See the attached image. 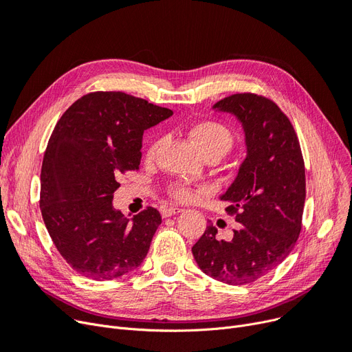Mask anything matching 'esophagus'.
I'll return each mask as SVG.
<instances>
[{
    "label": "esophagus",
    "mask_w": 352,
    "mask_h": 352,
    "mask_svg": "<svg viewBox=\"0 0 352 352\" xmlns=\"http://www.w3.org/2000/svg\"><path fill=\"white\" fill-rule=\"evenodd\" d=\"M183 212L182 208H177V206H169V208H163L162 209V214L163 217H169V216H173V214H177Z\"/></svg>",
    "instance_id": "esophagus-1"
}]
</instances>
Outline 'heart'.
Here are the masks:
<instances>
[{
    "label": "heart",
    "instance_id": "obj_1",
    "mask_svg": "<svg viewBox=\"0 0 352 352\" xmlns=\"http://www.w3.org/2000/svg\"><path fill=\"white\" fill-rule=\"evenodd\" d=\"M190 136L197 144V147L202 150L205 157L210 155H219L221 157H223L233 146L232 131L219 122H213V120L200 122L192 127ZM162 142L163 139L157 138L148 144L147 147L148 159H153L156 156ZM170 192L177 200H183V202L193 199L195 196V192L186 185H175L172 186Z\"/></svg>",
    "mask_w": 352,
    "mask_h": 352
}]
</instances>
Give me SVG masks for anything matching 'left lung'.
Returning a JSON list of instances; mask_svg holds the SVG:
<instances>
[{
  "label": "left lung",
  "instance_id": "1",
  "mask_svg": "<svg viewBox=\"0 0 352 352\" xmlns=\"http://www.w3.org/2000/svg\"><path fill=\"white\" fill-rule=\"evenodd\" d=\"M212 109L235 116L245 133L246 157L221 196L241 228L221 241L209 225L192 254L213 279L245 285L275 270L294 249L302 228L305 166L296 133L272 100L239 93Z\"/></svg>",
  "mask_w": 352,
  "mask_h": 352
}]
</instances>
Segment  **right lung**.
<instances>
[{"instance_id": "add662e5", "label": "right lung", "mask_w": 352, "mask_h": 352, "mask_svg": "<svg viewBox=\"0 0 352 352\" xmlns=\"http://www.w3.org/2000/svg\"><path fill=\"white\" fill-rule=\"evenodd\" d=\"M172 110L122 91H96L57 122L41 167L40 209L60 255L96 280L140 266L162 216L147 208L127 219L113 206L120 173L138 170L144 130Z\"/></svg>"}]
</instances>
